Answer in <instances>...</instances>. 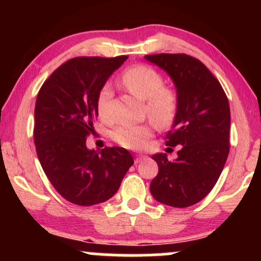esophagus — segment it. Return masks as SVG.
<instances>
[{
    "label": "esophagus",
    "mask_w": 261,
    "mask_h": 261,
    "mask_svg": "<svg viewBox=\"0 0 261 261\" xmlns=\"http://www.w3.org/2000/svg\"><path fill=\"white\" fill-rule=\"evenodd\" d=\"M147 158V155H143V154H136L135 155V163H140V162L145 161Z\"/></svg>",
    "instance_id": "esophagus-1"
}]
</instances>
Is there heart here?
I'll return each mask as SVG.
<instances>
[{
    "label": "heart",
    "instance_id": "1",
    "mask_svg": "<svg viewBox=\"0 0 261 261\" xmlns=\"http://www.w3.org/2000/svg\"><path fill=\"white\" fill-rule=\"evenodd\" d=\"M121 83L131 94L146 101V110L149 118L158 125H168L176 112V97L174 92L164 88V80L160 72L149 66H134L125 71ZM113 97V88L109 83L100 87L97 94L95 107L98 115L106 119L109 103ZM152 135V126L148 124H124L114 128L113 139L126 148L141 149L146 146Z\"/></svg>",
    "mask_w": 261,
    "mask_h": 261
}]
</instances>
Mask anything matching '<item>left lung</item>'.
<instances>
[{"mask_svg":"<svg viewBox=\"0 0 261 261\" xmlns=\"http://www.w3.org/2000/svg\"><path fill=\"white\" fill-rule=\"evenodd\" d=\"M146 61L170 77L176 92V112L167 145L180 146L178 157L152 155L158 174L152 196L173 207H188L215 187L229 152L230 112L220 82L199 60L185 54L146 55Z\"/></svg>","mask_w":261,"mask_h":261,"instance_id":"8db88e82","label":"left lung"}]
</instances>
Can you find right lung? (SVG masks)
I'll return each instance as SVG.
<instances>
[{
	"label": "right lung",
	"instance_id": "right-lung-1",
	"mask_svg": "<svg viewBox=\"0 0 261 261\" xmlns=\"http://www.w3.org/2000/svg\"><path fill=\"white\" fill-rule=\"evenodd\" d=\"M118 58H74L41 86L35 103L34 142L47 179L67 201L81 206L115 195L134 158L122 147L87 148L94 130L97 94L126 61Z\"/></svg>",
	"mask_w": 261,
	"mask_h": 261
}]
</instances>
